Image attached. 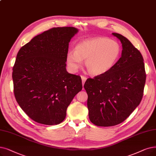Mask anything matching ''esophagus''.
<instances>
[{
    "label": "esophagus",
    "instance_id": "1",
    "mask_svg": "<svg viewBox=\"0 0 156 156\" xmlns=\"http://www.w3.org/2000/svg\"><path fill=\"white\" fill-rule=\"evenodd\" d=\"M82 84H83V85L84 83H85V82L86 80H87V78H86L85 76H82Z\"/></svg>",
    "mask_w": 156,
    "mask_h": 156
}]
</instances>
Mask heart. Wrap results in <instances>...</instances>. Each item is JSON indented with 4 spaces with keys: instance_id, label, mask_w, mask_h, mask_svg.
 <instances>
[{
    "instance_id": "obj_1",
    "label": "heart",
    "mask_w": 156,
    "mask_h": 156,
    "mask_svg": "<svg viewBox=\"0 0 156 156\" xmlns=\"http://www.w3.org/2000/svg\"><path fill=\"white\" fill-rule=\"evenodd\" d=\"M121 48L116 41L105 37L84 40L77 44L75 51L67 55V63L73 72H77L85 60L87 70L93 75L109 71L120 58Z\"/></svg>"
}]
</instances>
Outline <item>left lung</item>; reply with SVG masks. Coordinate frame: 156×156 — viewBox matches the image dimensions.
I'll return each instance as SVG.
<instances>
[{
  "label": "left lung",
  "instance_id": "obj_1",
  "mask_svg": "<svg viewBox=\"0 0 156 156\" xmlns=\"http://www.w3.org/2000/svg\"><path fill=\"white\" fill-rule=\"evenodd\" d=\"M122 43L121 57L107 73L87 79L84 88L92 123L109 127L124 122L140 103L146 74L141 53L126 37L112 33Z\"/></svg>",
  "mask_w": 156,
  "mask_h": 156
}]
</instances>
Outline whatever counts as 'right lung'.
<instances>
[{"label":"right lung","mask_w":156,"mask_h":156,"mask_svg":"<svg viewBox=\"0 0 156 156\" xmlns=\"http://www.w3.org/2000/svg\"><path fill=\"white\" fill-rule=\"evenodd\" d=\"M73 27L52 28L20 49L12 69L17 103L33 120L57 125L65 119L74 97L82 89L81 77L66 71Z\"/></svg>","instance_id":"add662e5"}]
</instances>
